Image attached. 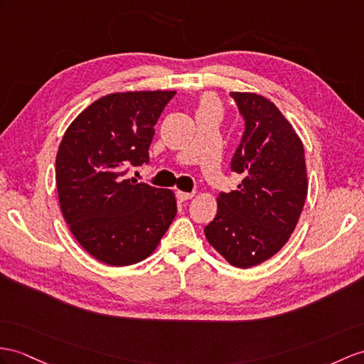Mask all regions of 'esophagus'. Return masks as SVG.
<instances>
[{
    "label": "esophagus",
    "instance_id": "1",
    "mask_svg": "<svg viewBox=\"0 0 364 364\" xmlns=\"http://www.w3.org/2000/svg\"><path fill=\"white\" fill-rule=\"evenodd\" d=\"M176 196H177V199L179 200H188V199H191V198H194V193H185V191H177L176 193Z\"/></svg>",
    "mask_w": 364,
    "mask_h": 364
}]
</instances>
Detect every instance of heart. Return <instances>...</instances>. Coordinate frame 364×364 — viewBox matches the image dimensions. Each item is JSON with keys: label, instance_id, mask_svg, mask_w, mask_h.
Listing matches in <instances>:
<instances>
[{"label": "heart", "instance_id": "heart-1", "mask_svg": "<svg viewBox=\"0 0 364 364\" xmlns=\"http://www.w3.org/2000/svg\"><path fill=\"white\" fill-rule=\"evenodd\" d=\"M210 105H216L215 99H213V97H210V95L202 97V100H200V108H203V106H210Z\"/></svg>", "mask_w": 364, "mask_h": 364}]
</instances>
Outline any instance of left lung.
<instances>
[{"mask_svg":"<svg viewBox=\"0 0 364 364\" xmlns=\"http://www.w3.org/2000/svg\"><path fill=\"white\" fill-rule=\"evenodd\" d=\"M245 131L232 161L244 179L220 193L216 218L203 228L208 244L228 264L250 269L277 255L298 224L307 196L303 141L265 97L232 92Z\"/></svg>","mask_w":364,"mask_h":364,"instance_id":"8db88e82","label":"left lung"}]
</instances>
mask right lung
<instances>
[{"label":"right lung","mask_w":364,"mask_h":364,"mask_svg":"<svg viewBox=\"0 0 364 364\" xmlns=\"http://www.w3.org/2000/svg\"><path fill=\"white\" fill-rule=\"evenodd\" d=\"M176 91L112 92L68 127L57 151L60 210L77 242L97 261L125 267L146 259L177 211L171 190L125 179L149 161L154 125Z\"/></svg>","instance_id":"obj_1"}]
</instances>
